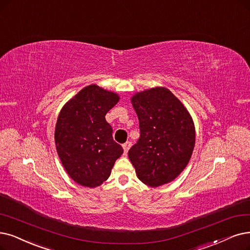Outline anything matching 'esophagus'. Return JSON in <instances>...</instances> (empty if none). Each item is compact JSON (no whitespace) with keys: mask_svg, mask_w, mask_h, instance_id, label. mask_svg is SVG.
I'll return each mask as SVG.
<instances>
[{"mask_svg":"<svg viewBox=\"0 0 250 250\" xmlns=\"http://www.w3.org/2000/svg\"><path fill=\"white\" fill-rule=\"evenodd\" d=\"M131 147V143L130 142H126L124 145H123V149H124V153L126 154L128 151H129V148Z\"/></svg>","mask_w":250,"mask_h":250,"instance_id":"esophagus-1","label":"esophagus"}]
</instances>
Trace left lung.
Returning a JSON list of instances; mask_svg holds the SVG:
<instances>
[{
	"instance_id": "left-lung-1",
	"label": "left lung",
	"mask_w": 250,
	"mask_h": 250,
	"mask_svg": "<svg viewBox=\"0 0 250 250\" xmlns=\"http://www.w3.org/2000/svg\"><path fill=\"white\" fill-rule=\"evenodd\" d=\"M139 121L137 143L128 157L139 181L149 187L172 182L188 165L195 146V126L179 99L164 87L135 93Z\"/></svg>"
}]
</instances>
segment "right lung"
Instances as JSON below:
<instances>
[{
	"instance_id": "obj_1",
	"label": "right lung",
	"mask_w": 250,
	"mask_h": 250,
	"mask_svg": "<svg viewBox=\"0 0 250 250\" xmlns=\"http://www.w3.org/2000/svg\"><path fill=\"white\" fill-rule=\"evenodd\" d=\"M119 95L95 84L79 91L63 105L55 126V146L67 174L83 187L101 186L111 175L123 148L113 139L106 113Z\"/></svg>"
}]
</instances>
